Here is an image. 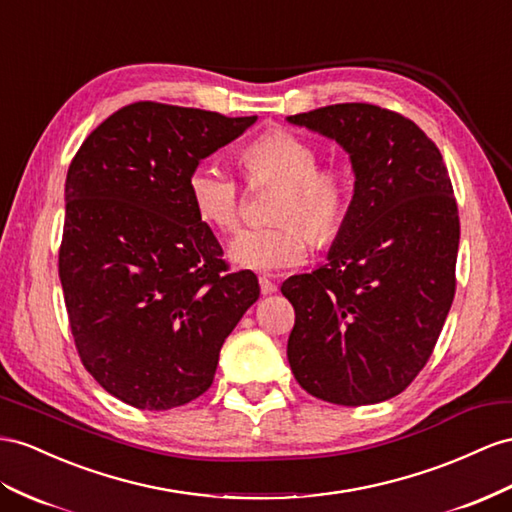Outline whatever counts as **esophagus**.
<instances>
[{"instance_id": "obj_1", "label": "esophagus", "mask_w": 512, "mask_h": 512, "mask_svg": "<svg viewBox=\"0 0 512 512\" xmlns=\"http://www.w3.org/2000/svg\"><path fill=\"white\" fill-rule=\"evenodd\" d=\"M259 287H261V294H274L277 292V285H274L268 277H259Z\"/></svg>"}]
</instances>
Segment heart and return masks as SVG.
<instances>
[{"label": "heart", "mask_w": 512, "mask_h": 512, "mask_svg": "<svg viewBox=\"0 0 512 512\" xmlns=\"http://www.w3.org/2000/svg\"><path fill=\"white\" fill-rule=\"evenodd\" d=\"M240 164L251 183H281L274 203V218L281 220L238 233L229 248L238 266L261 272L294 268L309 255V230L318 242H331L344 229L352 205V177L339 164L318 166L320 151L305 136L272 127L246 144ZM188 194L196 216L209 227L233 231L240 225L242 186L218 162L201 160L192 166Z\"/></svg>", "instance_id": "heart-1"}]
</instances>
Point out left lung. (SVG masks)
Here are the masks:
<instances>
[{
	"instance_id": "obj_1",
	"label": "left lung",
	"mask_w": 512,
	"mask_h": 512,
	"mask_svg": "<svg viewBox=\"0 0 512 512\" xmlns=\"http://www.w3.org/2000/svg\"><path fill=\"white\" fill-rule=\"evenodd\" d=\"M287 121L337 140L355 168L329 264L281 285L296 311L287 361L320 400H389L424 370L454 300L461 222L448 168L411 119L372 103Z\"/></svg>"
}]
</instances>
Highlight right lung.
Returning a JSON list of instances; mask_svg holds the SVG:
<instances>
[{
	"label": "right lung",
	"mask_w": 512,
	"mask_h": 512,
	"mask_svg": "<svg viewBox=\"0 0 512 512\" xmlns=\"http://www.w3.org/2000/svg\"><path fill=\"white\" fill-rule=\"evenodd\" d=\"M257 116L136 101L77 149L58 272L84 368L125 404L168 411L212 387L220 348L259 298L231 272L188 175Z\"/></svg>",
	"instance_id": "obj_1"
}]
</instances>
